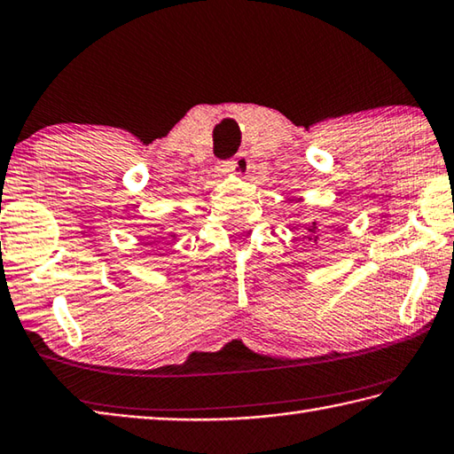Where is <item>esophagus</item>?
I'll return each mask as SVG.
<instances>
[{
  "label": "esophagus",
  "instance_id": "esophagus-1",
  "mask_svg": "<svg viewBox=\"0 0 454 454\" xmlns=\"http://www.w3.org/2000/svg\"><path fill=\"white\" fill-rule=\"evenodd\" d=\"M228 170H234L236 175H246L250 168V156L246 153H238L232 160L226 162Z\"/></svg>",
  "mask_w": 454,
  "mask_h": 454
}]
</instances>
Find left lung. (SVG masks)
Returning <instances> with one entry per match:
<instances>
[{"label": "left lung", "instance_id": "8db88e82", "mask_svg": "<svg viewBox=\"0 0 454 454\" xmlns=\"http://www.w3.org/2000/svg\"><path fill=\"white\" fill-rule=\"evenodd\" d=\"M309 240H311V236H309Z\"/></svg>", "mask_w": 454, "mask_h": 454}]
</instances>
